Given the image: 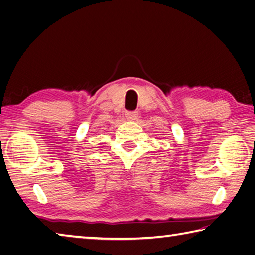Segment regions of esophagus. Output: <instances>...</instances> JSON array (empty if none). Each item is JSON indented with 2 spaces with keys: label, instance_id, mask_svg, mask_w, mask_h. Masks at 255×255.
I'll return each mask as SVG.
<instances>
[{
  "label": "esophagus",
  "instance_id": "esophagus-1",
  "mask_svg": "<svg viewBox=\"0 0 255 255\" xmlns=\"http://www.w3.org/2000/svg\"><path fill=\"white\" fill-rule=\"evenodd\" d=\"M137 112L136 111H127L126 112V118L128 120H135V119H137Z\"/></svg>",
  "mask_w": 255,
  "mask_h": 255
}]
</instances>
